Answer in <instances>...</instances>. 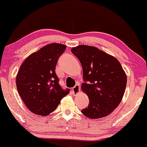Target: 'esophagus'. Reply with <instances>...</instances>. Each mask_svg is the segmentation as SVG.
<instances>
[{"label": "esophagus", "instance_id": "1", "mask_svg": "<svg viewBox=\"0 0 147 147\" xmlns=\"http://www.w3.org/2000/svg\"><path fill=\"white\" fill-rule=\"evenodd\" d=\"M80 85L78 84H76V85L74 86V87L72 88V93L74 94V96L77 95V94L80 92Z\"/></svg>", "mask_w": 147, "mask_h": 147}]
</instances>
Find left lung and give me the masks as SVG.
<instances>
[{"mask_svg":"<svg viewBox=\"0 0 147 147\" xmlns=\"http://www.w3.org/2000/svg\"><path fill=\"white\" fill-rule=\"evenodd\" d=\"M83 68L82 90L89 104L84 116L96 119L109 115L119 105L126 86V75L120 62L97 47L80 45L71 49Z\"/></svg>","mask_w":147,"mask_h":147,"instance_id":"obj_1","label":"left lung"}]
</instances>
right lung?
<instances>
[{
	"label": "right lung",
	"instance_id": "obj_1",
	"mask_svg": "<svg viewBox=\"0 0 147 147\" xmlns=\"http://www.w3.org/2000/svg\"><path fill=\"white\" fill-rule=\"evenodd\" d=\"M66 49L60 43H51L30 55L17 75L19 94L30 111L47 116L53 112L69 90H63L55 74L58 59Z\"/></svg>",
	"mask_w": 147,
	"mask_h": 147
}]
</instances>
